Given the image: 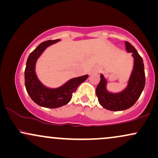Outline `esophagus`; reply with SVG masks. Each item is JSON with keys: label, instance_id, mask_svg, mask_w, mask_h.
I'll return each instance as SVG.
<instances>
[{"label": "esophagus", "instance_id": "34e87169", "mask_svg": "<svg viewBox=\"0 0 158 158\" xmlns=\"http://www.w3.org/2000/svg\"><path fill=\"white\" fill-rule=\"evenodd\" d=\"M93 71H96V72L99 71V68H98V67H94L93 68Z\"/></svg>", "mask_w": 158, "mask_h": 158}]
</instances>
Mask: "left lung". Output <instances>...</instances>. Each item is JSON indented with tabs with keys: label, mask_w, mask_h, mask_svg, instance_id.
I'll return each mask as SVG.
<instances>
[{
	"label": "left lung",
	"mask_w": 158,
	"mask_h": 158,
	"mask_svg": "<svg viewBox=\"0 0 158 158\" xmlns=\"http://www.w3.org/2000/svg\"><path fill=\"white\" fill-rule=\"evenodd\" d=\"M125 45L126 51L132 52L131 56L134 59L133 69L126 87L122 91L117 93L108 91L107 89L108 81L104 75L101 73L100 81L96 89L99 104L106 109L113 111L126 110L133 106L141 95L146 83L144 64L142 57L128 41L125 42Z\"/></svg>",
	"instance_id": "left-lung-1"
}]
</instances>
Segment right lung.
I'll return each instance as SVG.
<instances>
[{
  "label": "right lung",
  "instance_id": "add662e5",
  "mask_svg": "<svg viewBox=\"0 0 158 158\" xmlns=\"http://www.w3.org/2000/svg\"><path fill=\"white\" fill-rule=\"evenodd\" d=\"M60 41V39L50 40L41 43L30 54L27 61L24 71L27 91L34 102L44 108H56L68 104L71 99L73 92L88 77V75H84L72 78L58 88H48L39 80L35 73L38 59L48 47Z\"/></svg>",
  "mask_w": 158,
  "mask_h": 158
}]
</instances>
